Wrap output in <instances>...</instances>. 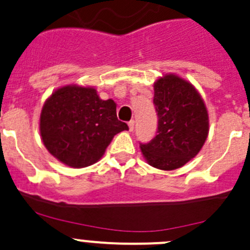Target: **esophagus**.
<instances>
[{
	"mask_svg": "<svg viewBox=\"0 0 250 250\" xmlns=\"http://www.w3.org/2000/svg\"><path fill=\"white\" fill-rule=\"evenodd\" d=\"M127 125H128V130L133 131V128H135V122H133V120H130V122L127 123Z\"/></svg>",
	"mask_w": 250,
	"mask_h": 250,
	"instance_id": "34e87169",
	"label": "esophagus"
}]
</instances>
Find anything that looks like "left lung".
Masks as SVG:
<instances>
[{
  "label": "left lung",
  "instance_id": "8db88e82",
  "mask_svg": "<svg viewBox=\"0 0 250 250\" xmlns=\"http://www.w3.org/2000/svg\"><path fill=\"white\" fill-rule=\"evenodd\" d=\"M153 87L158 135L140 148L150 167L170 171L187 164L204 146L208 109L197 88L176 74H164Z\"/></svg>",
  "mask_w": 250,
  "mask_h": 250
}]
</instances>
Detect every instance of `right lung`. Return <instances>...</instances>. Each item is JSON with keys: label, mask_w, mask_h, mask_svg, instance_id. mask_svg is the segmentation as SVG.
Wrapping results in <instances>:
<instances>
[{"label": "right lung", "mask_w": 250, "mask_h": 250, "mask_svg": "<svg viewBox=\"0 0 250 250\" xmlns=\"http://www.w3.org/2000/svg\"><path fill=\"white\" fill-rule=\"evenodd\" d=\"M125 130L128 127L118 120L114 101L101 100L92 86L58 87L41 109L44 147L58 162L74 169L97 163L113 137Z\"/></svg>", "instance_id": "right-lung-1"}]
</instances>
